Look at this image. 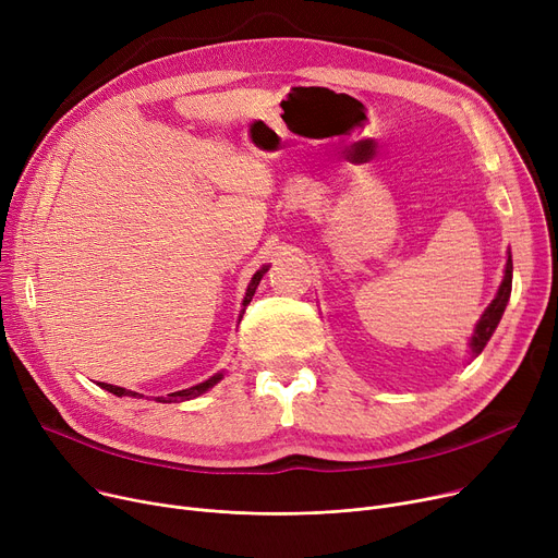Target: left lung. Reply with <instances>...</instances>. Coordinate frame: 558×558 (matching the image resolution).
<instances>
[{
  "instance_id": "1",
  "label": "left lung",
  "mask_w": 558,
  "mask_h": 558,
  "mask_svg": "<svg viewBox=\"0 0 558 558\" xmlns=\"http://www.w3.org/2000/svg\"><path fill=\"white\" fill-rule=\"evenodd\" d=\"M511 283H513V260H511V252H509V258H507V268H504V279L497 288V295L495 300L486 306V311L482 313L480 320H476L474 325V331L470 336V354L472 359L480 356L484 352V348L488 344L490 336L495 333L501 315H504V308H507L509 304V298H511Z\"/></svg>"
}]
</instances>
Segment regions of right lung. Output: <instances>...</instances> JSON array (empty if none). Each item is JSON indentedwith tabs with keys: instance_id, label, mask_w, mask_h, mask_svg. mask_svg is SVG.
Returning a JSON list of instances; mask_svg holds the SVG:
<instances>
[{
	"instance_id": "obj_1",
	"label": "right lung",
	"mask_w": 558,
	"mask_h": 558,
	"mask_svg": "<svg viewBox=\"0 0 558 558\" xmlns=\"http://www.w3.org/2000/svg\"><path fill=\"white\" fill-rule=\"evenodd\" d=\"M270 270V265H263L260 270H256V275L252 277V281H250V286H247V293H245V298H243V308H241V317H243V313H245V308H247V304L252 302V298H254V293H256V288H258V283H260V279H263V275ZM225 379V369L222 373H216L214 377H208L206 381H202V384H195V386H191V388H183V390H177V392H170L168 397H156V402H163V404H170V402H185V400H195V397H199V395H204L206 390H210L214 388L216 384H220ZM99 386L104 388V390H109V392H113V395H118V397H138L141 400V392H136V390H126V388H120V386H111V384H101L99 381Z\"/></svg>"
}]
</instances>
